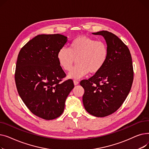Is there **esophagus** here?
Listing matches in <instances>:
<instances>
[{
	"label": "esophagus",
	"instance_id": "34e87169",
	"mask_svg": "<svg viewBox=\"0 0 149 149\" xmlns=\"http://www.w3.org/2000/svg\"><path fill=\"white\" fill-rule=\"evenodd\" d=\"M74 85H77V84H79V82L77 80H74Z\"/></svg>",
	"mask_w": 149,
	"mask_h": 149
}]
</instances>
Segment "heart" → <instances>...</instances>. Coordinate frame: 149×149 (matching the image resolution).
Wrapping results in <instances>:
<instances>
[{
  "instance_id": "heart-1",
  "label": "heart",
  "mask_w": 149,
  "mask_h": 149,
  "mask_svg": "<svg viewBox=\"0 0 149 149\" xmlns=\"http://www.w3.org/2000/svg\"><path fill=\"white\" fill-rule=\"evenodd\" d=\"M108 49L103 41L91 37H77L71 42L70 48L62 47L57 53L60 66L65 70L71 69L75 59L77 65L69 72L68 77L79 79L83 76L98 72L107 61Z\"/></svg>"
}]
</instances>
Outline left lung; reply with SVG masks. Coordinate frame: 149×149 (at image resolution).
<instances>
[{"label":"left lung","instance_id":"left-lung-1","mask_svg":"<svg viewBox=\"0 0 149 149\" xmlns=\"http://www.w3.org/2000/svg\"><path fill=\"white\" fill-rule=\"evenodd\" d=\"M92 34L104 38L108 57L98 72L80 82L84 89L83 103L88 113L104 117L118 110L126 99L134 80V69L130 51L121 39L107 31Z\"/></svg>","mask_w":149,"mask_h":149}]
</instances>
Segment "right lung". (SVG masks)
<instances>
[{"mask_svg": "<svg viewBox=\"0 0 149 149\" xmlns=\"http://www.w3.org/2000/svg\"><path fill=\"white\" fill-rule=\"evenodd\" d=\"M68 42L61 34L38 35L20 49L15 72L19 94L29 110L46 120L60 116L66 99L74 88L73 81L60 83L66 77L57 59Z\"/></svg>", "mask_w": 149, "mask_h": 149, "instance_id": "1", "label": "right lung"}]
</instances>
